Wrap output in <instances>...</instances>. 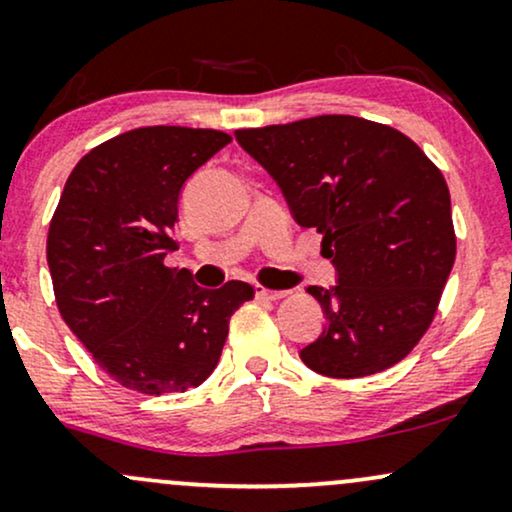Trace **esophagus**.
<instances>
[{
  "label": "esophagus",
  "instance_id": "esophagus-1",
  "mask_svg": "<svg viewBox=\"0 0 512 512\" xmlns=\"http://www.w3.org/2000/svg\"><path fill=\"white\" fill-rule=\"evenodd\" d=\"M285 294H287L285 290H268V287L256 285V297L258 299H270V302H275V299H282Z\"/></svg>",
  "mask_w": 512,
  "mask_h": 512
}]
</instances>
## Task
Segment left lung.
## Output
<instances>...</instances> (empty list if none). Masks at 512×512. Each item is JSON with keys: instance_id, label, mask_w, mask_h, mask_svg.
Segmentation results:
<instances>
[{"instance_id": "obj_1", "label": "left lung", "mask_w": 512, "mask_h": 512, "mask_svg": "<svg viewBox=\"0 0 512 512\" xmlns=\"http://www.w3.org/2000/svg\"><path fill=\"white\" fill-rule=\"evenodd\" d=\"M234 138L280 186L292 218L323 234L335 285L306 287L326 326L299 350L330 378L405 359L431 326L455 263L448 184L422 148L386 124L321 114Z\"/></svg>"}]
</instances>
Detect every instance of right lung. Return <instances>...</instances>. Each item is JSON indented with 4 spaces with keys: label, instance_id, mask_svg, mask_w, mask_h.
Masks as SVG:
<instances>
[{
    "label": "right lung",
    "instance_id": "add662e5",
    "mask_svg": "<svg viewBox=\"0 0 512 512\" xmlns=\"http://www.w3.org/2000/svg\"><path fill=\"white\" fill-rule=\"evenodd\" d=\"M232 141L143 126L100 143L66 179L47 234L59 314L102 371L146 395L184 393L218 366L230 316L254 287H198L167 268L186 179Z\"/></svg>",
    "mask_w": 512,
    "mask_h": 512
}]
</instances>
